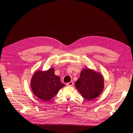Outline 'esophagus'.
I'll return each mask as SVG.
<instances>
[{
  "label": "esophagus",
  "mask_w": 133,
  "mask_h": 133,
  "mask_svg": "<svg viewBox=\"0 0 133 133\" xmlns=\"http://www.w3.org/2000/svg\"><path fill=\"white\" fill-rule=\"evenodd\" d=\"M72 79V78H71ZM67 85L68 86H72L73 85V81L72 80H71L70 82H69L67 83Z\"/></svg>",
  "instance_id": "34e87169"
}]
</instances>
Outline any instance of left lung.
<instances>
[{
    "label": "left lung",
    "instance_id": "left-lung-1",
    "mask_svg": "<svg viewBox=\"0 0 133 133\" xmlns=\"http://www.w3.org/2000/svg\"><path fill=\"white\" fill-rule=\"evenodd\" d=\"M65 86L60 81V78L54 74V69L51 68L45 71H37L31 80L33 94L44 101H50L59 90Z\"/></svg>",
    "mask_w": 133,
    "mask_h": 133
}]
</instances>
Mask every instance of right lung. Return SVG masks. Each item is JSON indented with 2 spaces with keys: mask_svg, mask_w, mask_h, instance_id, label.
Masks as SVG:
<instances>
[{
  "mask_svg": "<svg viewBox=\"0 0 133 133\" xmlns=\"http://www.w3.org/2000/svg\"><path fill=\"white\" fill-rule=\"evenodd\" d=\"M75 87L82 96L88 100H92L102 92L104 80L99 72L91 69L83 68L80 78L75 83Z\"/></svg>",
  "mask_w": 133,
  "mask_h": 133,
  "instance_id": "1",
  "label": "right lung"
}]
</instances>
